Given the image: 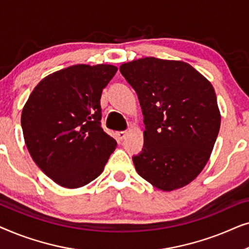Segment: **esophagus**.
<instances>
[{
	"instance_id": "esophagus-1",
	"label": "esophagus",
	"mask_w": 249,
	"mask_h": 249,
	"mask_svg": "<svg viewBox=\"0 0 249 249\" xmlns=\"http://www.w3.org/2000/svg\"><path fill=\"white\" fill-rule=\"evenodd\" d=\"M125 136H127V131H119L118 132V137H119V139H124L125 138Z\"/></svg>"
}]
</instances>
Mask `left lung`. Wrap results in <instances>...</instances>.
<instances>
[{
    "mask_svg": "<svg viewBox=\"0 0 249 249\" xmlns=\"http://www.w3.org/2000/svg\"><path fill=\"white\" fill-rule=\"evenodd\" d=\"M120 72L137 93L144 147L132 158L138 175L171 192L192 182L209 161L221 115L212 84L182 61L144 57Z\"/></svg>",
    "mask_w": 249,
    "mask_h": 249,
    "instance_id": "left-lung-1",
    "label": "left lung"
}]
</instances>
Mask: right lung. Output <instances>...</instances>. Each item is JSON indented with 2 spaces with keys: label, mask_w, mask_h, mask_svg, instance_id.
I'll return each instance as SVG.
<instances>
[{
  "label": "right lung",
  "mask_w": 249,
  "mask_h": 249,
  "mask_svg": "<svg viewBox=\"0 0 249 249\" xmlns=\"http://www.w3.org/2000/svg\"><path fill=\"white\" fill-rule=\"evenodd\" d=\"M111 64H77L44 78L22 108L27 148L38 168L64 188L96 179L117 142L101 127L103 88L117 72Z\"/></svg>",
  "instance_id": "obj_1"
}]
</instances>
